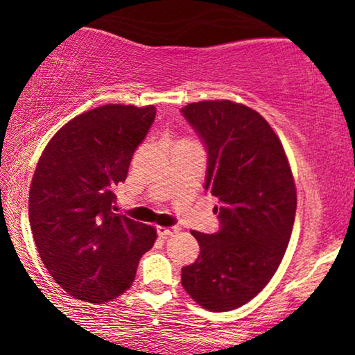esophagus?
Returning <instances> with one entry per match:
<instances>
[{
    "mask_svg": "<svg viewBox=\"0 0 355 355\" xmlns=\"http://www.w3.org/2000/svg\"><path fill=\"white\" fill-rule=\"evenodd\" d=\"M157 231L162 237H169V236L176 234V232L179 231V227H176V226H158Z\"/></svg>",
    "mask_w": 355,
    "mask_h": 355,
    "instance_id": "1",
    "label": "esophagus"
}]
</instances>
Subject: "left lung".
Listing matches in <instances>:
<instances>
[{
	"label": "left lung",
	"mask_w": 355,
	"mask_h": 355,
	"mask_svg": "<svg viewBox=\"0 0 355 355\" xmlns=\"http://www.w3.org/2000/svg\"><path fill=\"white\" fill-rule=\"evenodd\" d=\"M208 152L205 191L218 200L220 231H192L200 255L181 283L203 309L226 312L255 297L283 260L297 196L283 144L261 114L230 100L181 110Z\"/></svg>",
	"instance_id": "8db88e82"
}]
</instances>
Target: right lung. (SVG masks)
Returning a JSON list of instances; mask_svg holds the SVG:
<instances>
[{"label":"right lung","instance_id":"right-lung-1","mask_svg":"<svg viewBox=\"0 0 355 355\" xmlns=\"http://www.w3.org/2000/svg\"><path fill=\"white\" fill-rule=\"evenodd\" d=\"M157 108L103 105L62 125L43 150L28 192L38 254L72 297L110 302L135 278L153 247V226L114 213L116 187L128 178Z\"/></svg>","mask_w":355,"mask_h":355}]
</instances>
